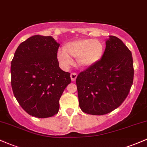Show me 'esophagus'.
<instances>
[{
    "mask_svg": "<svg viewBox=\"0 0 147 147\" xmlns=\"http://www.w3.org/2000/svg\"><path fill=\"white\" fill-rule=\"evenodd\" d=\"M77 73L73 72V73L70 74V78H71V80L72 81V82H75V81L76 80V79H77Z\"/></svg>",
    "mask_w": 147,
    "mask_h": 147,
    "instance_id": "esophagus-1",
    "label": "esophagus"
}]
</instances>
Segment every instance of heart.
<instances>
[{
  "label": "heart",
  "mask_w": 147,
  "mask_h": 147,
  "mask_svg": "<svg viewBox=\"0 0 147 147\" xmlns=\"http://www.w3.org/2000/svg\"><path fill=\"white\" fill-rule=\"evenodd\" d=\"M104 53V46L100 41L82 38L67 43L63 46V50H59L57 53V59L65 69L73 64L72 58H77L79 68H88L98 63Z\"/></svg>",
  "instance_id": "obj_1"
}]
</instances>
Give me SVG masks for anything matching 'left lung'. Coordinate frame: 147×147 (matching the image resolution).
I'll list each match as a JSON object with an SVG mask.
<instances>
[{"instance_id":"left-lung-1","label":"left lung","mask_w":147,"mask_h":147,"mask_svg":"<svg viewBox=\"0 0 147 147\" xmlns=\"http://www.w3.org/2000/svg\"><path fill=\"white\" fill-rule=\"evenodd\" d=\"M133 75L131 52L119 38L109 36L102 59L76 79L80 109L94 115L111 113L129 95Z\"/></svg>"}]
</instances>
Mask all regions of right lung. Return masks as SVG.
<instances>
[{
	"label": "right lung",
	"instance_id": "obj_1",
	"mask_svg": "<svg viewBox=\"0 0 147 147\" xmlns=\"http://www.w3.org/2000/svg\"><path fill=\"white\" fill-rule=\"evenodd\" d=\"M60 44L52 36L34 35L18 45L11 63L14 97L28 114L38 118L55 115L59 99L71 82L70 73L59 66Z\"/></svg>",
	"mask_w": 147,
	"mask_h": 147
}]
</instances>
